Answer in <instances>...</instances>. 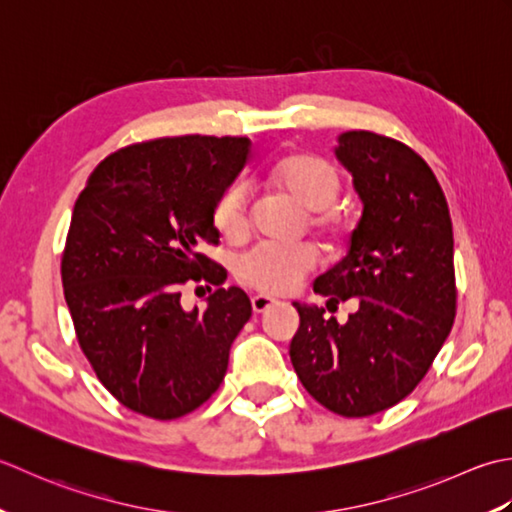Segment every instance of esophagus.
<instances>
[{
  "label": "esophagus",
  "mask_w": 512,
  "mask_h": 512,
  "mask_svg": "<svg viewBox=\"0 0 512 512\" xmlns=\"http://www.w3.org/2000/svg\"><path fill=\"white\" fill-rule=\"evenodd\" d=\"M276 298L274 296H263V294H258V296H254L252 298V309L256 311V314H260V311H267L269 307H274L276 305Z\"/></svg>",
  "instance_id": "obj_1"
}]
</instances>
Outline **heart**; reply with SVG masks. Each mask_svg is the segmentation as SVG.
I'll use <instances>...</instances> for the list:
<instances>
[{
	"instance_id": "obj_1",
	"label": "heart",
	"mask_w": 512,
	"mask_h": 512,
	"mask_svg": "<svg viewBox=\"0 0 512 512\" xmlns=\"http://www.w3.org/2000/svg\"><path fill=\"white\" fill-rule=\"evenodd\" d=\"M267 181L294 198L307 210V223L329 243L344 236L342 216L333 210L342 181L338 170L316 154H291L274 163ZM214 227L227 241H243L249 234V190L245 183L227 185L214 205ZM318 263V254L309 245H256L238 258L236 276L243 285L263 294H289Z\"/></svg>"
}]
</instances>
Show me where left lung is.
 <instances>
[{
	"label": "left lung",
	"mask_w": 512,
	"mask_h": 512,
	"mask_svg": "<svg viewBox=\"0 0 512 512\" xmlns=\"http://www.w3.org/2000/svg\"><path fill=\"white\" fill-rule=\"evenodd\" d=\"M336 159L353 176L362 216L338 265L316 278L327 309H358L340 325L294 302L291 364L309 395L344 417L391 409L431 369L457 307L453 223L433 170L409 145L367 130L342 132Z\"/></svg>",
	"instance_id": "obj_1"
}]
</instances>
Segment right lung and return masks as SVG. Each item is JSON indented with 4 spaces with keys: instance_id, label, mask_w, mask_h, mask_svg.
<instances>
[{
    "instance_id": "1",
    "label": "right lung",
    "mask_w": 512,
    "mask_h": 512,
    "mask_svg": "<svg viewBox=\"0 0 512 512\" xmlns=\"http://www.w3.org/2000/svg\"><path fill=\"white\" fill-rule=\"evenodd\" d=\"M245 137H165L103 159L83 187L61 256V283L88 362L130 411L174 420L212 398L252 316L241 287L198 252L218 243L214 205L245 168ZM219 289L185 312L178 289Z\"/></svg>"
}]
</instances>
